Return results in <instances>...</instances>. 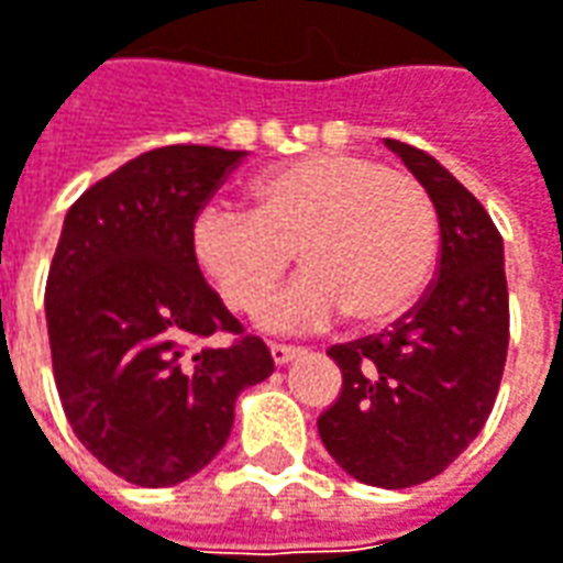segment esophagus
<instances>
[{"mask_svg":"<svg viewBox=\"0 0 563 563\" xmlns=\"http://www.w3.org/2000/svg\"><path fill=\"white\" fill-rule=\"evenodd\" d=\"M298 354H301V347L296 345H271V361L277 363V366L289 363L292 357H298Z\"/></svg>","mask_w":563,"mask_h":563,"instance_id":"obj_1","label":"esophagus"}]
</instances>
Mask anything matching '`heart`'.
Listing matches in <instances>:
<instances>
[{
	"label": "heart",
	"mask_w": 563,
	"mask_h": 563,
	"mask_svg": "<svg viewBox=\"0 0 563 563\" xmlns=\"http://www.w3.org/2000/svg\"><path fill=\"white\" fill-rule=\"evenodd\" d=\"M194 262L233 311H255L286 267H308L267 301V330H320L404 313L438 258V212L422 181L357 153H308L252 181V212L202 206Z\"/></svg>",
	"instance_id": "heart-1"
}]
</instances>
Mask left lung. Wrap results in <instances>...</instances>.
I'll use <instances>...</instances> for the list:
<instances>
[{
    "label": "left lung",
    "mask_w": 563,
    "mask_h": 563,
    "mask_svg": "<svg viewBox=\"0 0 563 563\" xmlns=\"http://www.w3.org/2000/svg\"><path fill=\"white\" fill-rule=\"evenodd\" d=\"M385 144L438 209V280L388 332L327 351L342 394L317 431L351 477L400 490L441 474L487 422L506 369L508 286L503 236L474 194L426 151Z\"/></svg>",
    "instance_id": "8db88e82"
}]
</instances>
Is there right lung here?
Here are the masks:
<instances>
[{
  "label": "right lung",
  "mask_w": 563,
  "mask_h": 563,
  "mask_svg": "<svg viewBox=\"0 0 563 563\" xmlns=\"http://www.w3.org/2000/svg\"><path fill=\"white\" fill-rule=\"evenodd\" d=\"M246 151L172 144L91 185L64 218L45 320L60 407L101 465L172 487L228 443L243 388L274 373L262 339L202 280L190 228ZM231 331V346L196 342Z\"/></svg>",
  "instance_id": "obj_1"
}]
</instances>
